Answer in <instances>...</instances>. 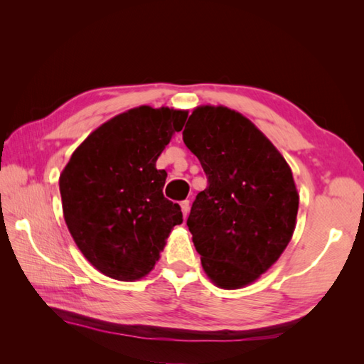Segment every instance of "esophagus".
Returning a JSON list of instances; mask_svg holds the SVG:
<instances>
[{"instance_id": "34e87169", "label": "esophagus", "mask_w": 364, "mask_h": 364, "mask_svg": "<svg viewBox=\"0 0 364 364\" xmlns=\"http://www.w3.org/2000/svg\"><path fill=\"white\" fill-rule=\"evenodd\" d=\"M181 206H182L183 217L186 218V217H188V214H190V200H183V202L181 203Z\"/></svg>"}]
</instances>
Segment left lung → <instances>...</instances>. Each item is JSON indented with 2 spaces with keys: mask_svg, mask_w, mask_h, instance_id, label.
<instances>
[{
  "mask_svg": "<svg viewBox=\"0 0 364 364\" xmlns=\"http://www.w3.org/2000/svg\"><path fill=\"white\" fill-rule=\"evenodd\" d=\"M182 135L208 178L186 220L202 267L217 287L243 289L293 237L299 193L291 168L249 118L226 106H197Z\"/></svg>",
  "mask_w": 364,
  "mask_h": 364,
  "instance_id": "1",
  "label": "left lung"
}]
</instances>
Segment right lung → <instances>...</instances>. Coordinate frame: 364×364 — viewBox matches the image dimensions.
I'll list each match as a JSON object with an SVG mask.
<instances>
[{
	"instance_id": "add662e5",
	"label": "right lung",
	"mask_w": 364,
	"mask_h": 364,
	"mask_svg": "<svg viewBox=\"0 0 364 364\" xmlns=\"http://www.w3.org/2000/svg\"><path fill=\"white\" fill-rule=\"evenodd\" d=\"M188 111L138 106L115 115L74 150L60 173L65 223L77 247L106 277L134 282L149 274L181 206L165 199L156 161Z\"/></svg>"
}]
</instances>
